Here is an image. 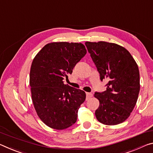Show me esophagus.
I'll return each instance as SVG.
<instances>
[{
	"mask_svg": "<svg viewBox=\"0 0 153 153\" xmlns=\"http://www.w3.org/2000/svg\"><path fill=\"white\" fill-rule=\"evenodd\" d=\"M92 96H93V95H92V94L88 93V92H87V93H86V100H88L89 99L91 98V97H92Z\"/></svg>",
	"mask_w": 153,
	"mask_h": 153,
	"instance_id": "1",
	"label": "esophagus"
}]
</instances>
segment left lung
<instances>
[{"label": "left lung", "instance_id": "obj_1", "mask_svg": "<svg viewBox=\"0 0 153 153\" xmlns=\"http://www.w3.org/2000/svg\"><path fill=\"white\" fill-rule=\"evenodd\" d=\"M85 45L106 90L96 92L100 106L95 114L107 126L121 123L136 106L140 92L138 66L129 52L119 45L104 41L86 42Z\"/></svg>", "mask_w": 153, "mask_h": 153}]
</instances>
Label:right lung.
Segmentation results:
<instances>
[{
    "instance_id": "right-lung-1",
    "label": "right lung",
    "mask_w": 153,
    "mask_h": 153,
    "mask_svg": "<svg viewBox=\"0 0 153 153\" xmlns=\"http://www.w3.org/2000/svg\"><path fill=\"white\" fill-rule=\"evenodd\" d=\"M87 53L78 42H51L32 61L30 72L32 100L39 118L47 126L64 129L76 121L85 92L64 84V78Z\"/></svg>"
}]
</instances>
